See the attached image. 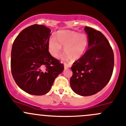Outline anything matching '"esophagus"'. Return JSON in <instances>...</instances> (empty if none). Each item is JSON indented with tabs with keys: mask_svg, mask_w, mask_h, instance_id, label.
<instances>
[{
	"mask_svg": "<svg viewBox=\"0 0 126 126\" xmlns=\"http://www.w3.org/2000/svg\"><path fill=\"white\" fill-rule=\"evenodd\" d=\"M70 65L69 64H68V63H64V69H67L68 68H70Z\"/></svg>",
	"mask_w": 126,
	"mask_h": 126,
	"instance_id": "obj_1",
	"label": "esophagus"
}]
</instances>
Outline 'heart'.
<instances>
[{"label": "heart", "mask_w": 126, "mask_h": 126, "mask_svg": "<svg viewBox=\"0 0 126 126\" xmlns=\"http://www.w3.org/2000/svg\"><path fill=\"white\" fill-rule=\"evenodd\" d=\"M88 39L83 33L62 31L51 36L48 42L49 51L54 57H57L63 47V53L68 58L75 60L83 56L88 47Z\"/></svg>", "instance_id": "heart-1"}]
</instances>
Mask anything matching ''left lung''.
Wrapping results in <instances>:
<instances>
[{
  "instance_id": "1",
  "label": "left lung",
  "mask_w": 126,
  "mask_h": 126,
  "mask_svg": "<svg viewBox=\"0 0 126 126\" xmlns=\"http://www.w3.org/2000/svg\"><path fill=\"white\" fill-rule=\"evenodd\" d=\"M88 47L85 53L74 62L70 86L82 96L97 93L109 83L114 69V53L109 42L101 32L84 28Z\"/></svg>"
}]
</instances>
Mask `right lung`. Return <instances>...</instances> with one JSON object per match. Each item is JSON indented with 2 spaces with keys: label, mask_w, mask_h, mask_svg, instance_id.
<instances>
[{
  "label": "right lung",
  "mask_w": 126,
  "mask_h": 126,
  "mask_svg": "<svg viewBox=\"0 0 126 126\" xmlns=\"http://www.w3.org/2000/svg\"><path fill=\"white\" fill-rule=\"evenodd\" d=\"M51 30L35 24L23 29L16 37L11 51V71L15 83L30 94L41 96L51 90L63 64L48 51Z\"/></svg>",
  "instance_id": "add662e5"
}]
</instances>
